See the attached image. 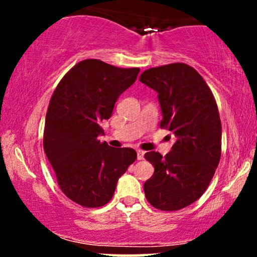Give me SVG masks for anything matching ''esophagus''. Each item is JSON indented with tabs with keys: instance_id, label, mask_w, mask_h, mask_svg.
Listing matches in <instances>:
<instances>
[{
	"instance_id": "34e87169",
	"label": "esophagus",
	"mask_w": 257,
	"mask_h": 257,
	"mask_svg": "<svg viewBox=\"0 0 257 257\" xmlns=\"http://www.w3.org/2000/svg\"><path fill=\"white\" fill-rule=\"evenodd\" d=\"M137 153H138V159H139V161H141V159H144V156H145V152L141 151V150H138Z\"/></svg>"
}]
</instances>
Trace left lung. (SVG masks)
Instances as JSON below:
<instances>
[{
  "mask_svg": "<svg viewBox=\"0 0 257 257\" xmlns=\"http://www.w3.org/2000/svg\"><path fill=\"white\" fill-rule=\"evenodd\" d=\"M140 82L158 93L161 128L175 138L164 157L145 153L155 167L144 185L145 196L159 210H180L200 198L219 166L222 129L216 101L202 76L187 64L152 67L141 73Z\"/></svg>",
  "mask_w": 257,
  "mask_h": 257,
  "instance_id": "8db88e82",
  "label": "left lung"
}]
</instances>
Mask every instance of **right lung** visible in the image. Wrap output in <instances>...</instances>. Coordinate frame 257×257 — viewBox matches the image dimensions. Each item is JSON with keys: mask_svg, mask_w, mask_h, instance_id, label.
<instances>
[{"mask_svg": "<svg viewBox=\"0 0 257 257\" xmlns=\"http://www.w3.org/2000/svg\"><path fill=\"white\" fill-rule=\"evenodd\" d=\"M139 67L120 69L98 59L79 61L61 78L47 111L43 149L60 190L85 208L107 204L117 181L137 159L135 150L100 143L120 94L134 83Z\"/></svg>", "mask_w": 257, "mask_h": 257, "instance_id": "obj_1", "label": "right lung"}]
</instances>
